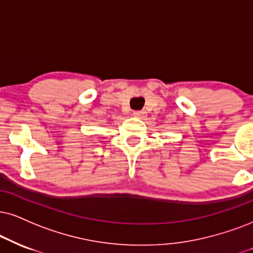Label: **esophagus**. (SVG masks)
I'll use <instances>...</instances> for the list:
<instances>
[{
  "label": "esophagus",
  "mask_w": 253,
  "mask_h": 253,
  "mask_svg": "<svg viewBox=\"0 0 253 253\" xmlns=\"http://www.w3.org/2000/svg\"><path fill=\"white\" fill-rule=\"evenodd\" d=\"M145 115L144 111H133V116L135 117H143Z\"/></svg>",
  "instance_id": "34e87169"
}]
</instances>
